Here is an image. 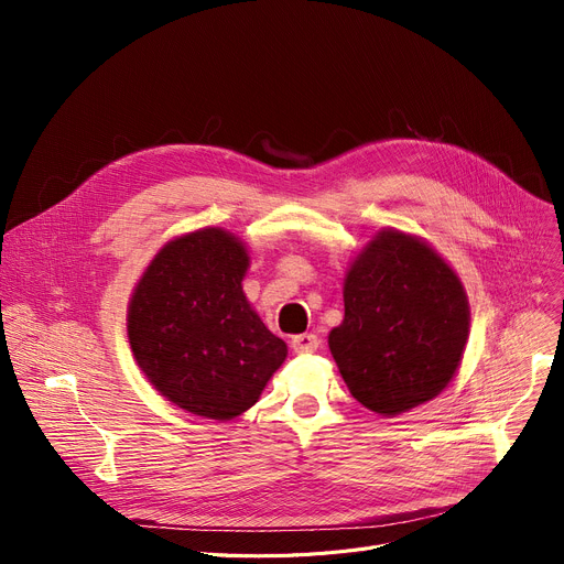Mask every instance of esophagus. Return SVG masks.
I'll use <instances>...</instances> for the list:
<instances>
[{"instance_id": "obj_1", "label": "esophagus", "mask_w": 564, "mask_h": 564, "mask_svg": "<svg viewBox=\"0 0 564 564\" xmlns=\"http://www.w3.org/2000/svg\"><path fill=\"white\" fill-rule=\"evenodd\" d=\"M294 354H313L319 347V338L315 334H300L290 340Z\"/></svg>"}]
</instances>
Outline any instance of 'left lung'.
Wrapping results in <instances>:
<instances>
[{
  "label": "left lung",
  "mask_w": 564,
  "mask_h": 564,
  "mask_svg": "<svg viewBox=\"0 0 564 564\" xmlns=\"http://www.w3.org/2000/svg\"><path fill=\"white\" fill-rule=\"evenodd\" d=\"M345 319L329 347L349 393L398 416L448 387L468 338L457 274L416 237L383 230L345 279Z\"/></svg>",
  "instance_id": "obj_1"
}]
</instances>
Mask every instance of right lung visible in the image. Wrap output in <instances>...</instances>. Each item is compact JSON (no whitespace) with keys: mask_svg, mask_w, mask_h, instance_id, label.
Masks as SVG:
<instances>
[{"mask_svg":"<svg viewBox=\"0 0 564 564\" xmlns=\"http://www.w3.org/2000/svg\"><path fill=\"white\" fill-rule=\"evenodd\" d=\"M247 267L235 235L203 228L169 242L132 294L128 336L139 368L196 416H240L285 361V343L245 297Z\"/></svg>","mask_w":564,"mask_h":564,"instance_id":"obj_1","label":"right lung"}]
</instances>
